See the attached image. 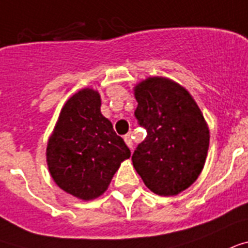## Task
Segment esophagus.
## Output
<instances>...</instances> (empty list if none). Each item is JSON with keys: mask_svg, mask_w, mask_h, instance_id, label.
I'll list each match as a JSON object with an SVG mask.
<instances>
[{"mask_svg": "<svg viewBox=\"0 0 248 248\" xmlns=\"http://www.w3.org/2000/svg\"><path fill=\"white\" fill-rule=\"evenodd\" d=\"M124 141H125L126 146H128L129 149H132V147H133V142H132V138H130L129 134H126V136H124Z\"/></svg>", "mask_w": 248, "mask_h": 248, "instance_id": "1", "label": "esophagus"}]
</instances>
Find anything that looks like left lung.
Instances as JSON below:
<instances>
[{
	"label": "left lung",
	"instance_id": "left-lung-1",
	"mask_svg": "<svg viewBox=\"0 0 248 248\" xmlns=\"http://www.w3.org/2000/svg\"><path fill=\"white\" fill-rule=\"evenodd\" d=\"M134 116L147 130L132 155L133 167L153 193L170 197L193 185L202 172L210 130L185 88L167 78H149L134 88Z\"/></svg>",
	"mask_w": 248,
	"mask_h": 248
}]
</instances>
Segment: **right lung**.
Returning <instances> with one entry per match:
<instances>
[{"instance_id": "1", "label": "right lung", "mask_w": 248, "mask_h": 248, "mask_svg": "<svg viewBox=\"0 0 248 248\" xmlns=\"http://www.w3.org/2000/svg\"><path fill=\"white\" fill-rule=\"evenodd\" d=\"M130 150L101 114V95L89 88L64 103L47 141L46 162L55 184L82 201L102 195Z\"/></svg>"}]
</instances>
